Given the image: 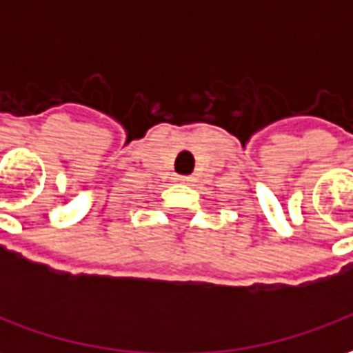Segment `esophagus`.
<instances>
[{"label":"esophagus","mask_w":353,"mask_h":353,"mask_svg":"<svg viewBox=\"0 0 353 353\" xmlns=\"http://www.w3.org/2000/svg\"><path fill=\"white\" fill-rule=\"evenodd\" d=\"M176 181H179V183H183V185H187V183H191L192 179L189 176H177L176 177Z\"/></svg>","instance_id":"obj_1"}]
</instances>
